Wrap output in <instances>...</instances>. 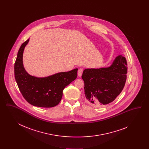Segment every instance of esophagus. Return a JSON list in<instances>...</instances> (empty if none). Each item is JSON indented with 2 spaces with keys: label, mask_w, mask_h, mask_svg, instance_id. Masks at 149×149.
<instances>
[{
  "label": "esophagus",
  "mask_w": 149,
  "mask_h": 149,
  "mask_svg": "<svg viewBox=\"0 0 149 149\" xmlns=\"http://www.w3.org/2000/svg\"><path fill=\"white\" fill-rule=\"evenodd\" d=\"M83 72V68H80V69H79L78 71V75L79 77H80L82 75Z\"/></svg>",
  "instance_id": "34e87169"
}]
</instances>
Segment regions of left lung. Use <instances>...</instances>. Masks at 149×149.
Wrapping results in <instances>:
<instances>
[{
  "label": "left lung",
  "instance_id": "1",
  "mask_svg": "<svg viewBox=\"0 0 149 149\" xmlns=\"http://www.w3.org/2000/svg\"><path fill=\"white\" fill-rule=\"evenodd\" d=\"M127 73V61L122 55L116 57L108 68L85 69L81 78L86 100L97 107L112 102L123 90Z\"/></svg>",
  "mask_w": 149,
  "mask_h": 149
}]
</instances>
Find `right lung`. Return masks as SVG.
Wrapping results in <instances>:
<instances>
[{"label":"right lung","mask_w":149,"mask_h":149,"mask_svg":"<svg viewBox=\"0 0 149 149\" xmlns=\"http://www.w3.org/2000/svg\"><path fill=\"white\" fill-rule=\"evenodd\" d=\"M29 39L23 43L14 64V76L24 98L34 106L50 108L61 101L64 88L77 77L78 69L61 72L45 78L31 76L23 65V54Z\"/></svg>","instance_id":"1"}]
</instances>
